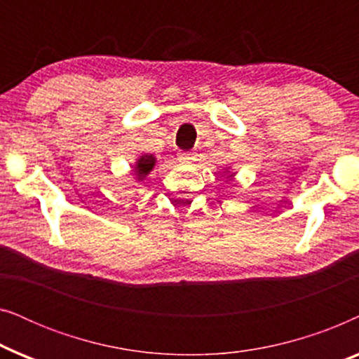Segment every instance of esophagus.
I'll return each mask as SVG.
<instances>
[{
    "label": "esophagus",
    "mask_w": 359,
    "mask_h": 359,
    "mask_svg": "<svg viewBox=\"0 0 359 359\" xmlns=\"http://www.w3.org/2000/svg\"><path fill=\"white\" fill-rule=\"evenodd\" d=\"M196 156H198L196 151H180L178 160L181 161V163H193V161L196 160Z\"/></svg>",
    "instance_id": "34e87169"
}]
</instances>
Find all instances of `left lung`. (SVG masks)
Instances as JSON below:
<instances>
[{
	"label": "left lung",
	"instance_id": "8db88e82",
	"mask_svg": "<svg viewBox=\"0 0 359 359\" xmlns=\"http://www.w3.org/2000/svg\"><path fill=\"white\" fill-rule=\"evenodd\" d=\"M224 173H227V180H233L235 173H233V171H232V168H230V166H227V168L224 170Z\"/></svg>",
	"mask_w": 359,
	"mask_h": 359
}]
</instances>
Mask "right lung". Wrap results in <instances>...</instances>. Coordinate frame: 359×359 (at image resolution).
Masks as SVG:
<instances>
[{
  "instance_id": "obj_1",
  "label": "right lung",
  "mask_w": 359,
  "mask_h": 359,
  "mask_svg": "<svg viewBox=\"0 0 359 359\" xmlns=\"http://www.w3.org/2000/svg\"><path fill=\"white\" fill-rule=\"evenodd\" d=\"M156 158L151 154H142L139 158L135 160V163L132 165V173L135 176V183H142L147 176L150 175V171L155 168Z\"/></svg>"
}]
</instances>
